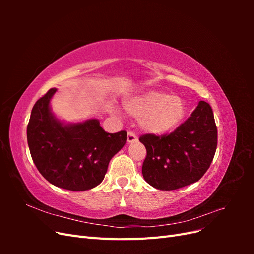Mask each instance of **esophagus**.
Listing matches in <instances>:
<instances>
[{
    "instance_id": "1",
    "label": "esophagus",
    "mask_w": 254,
    "mask_h": 254,
    "mask_svg": "<svg viewBox=\"0 0 254 254\" xmlns=\"http://www.w3.org/2000/svg\"><path fill=\"white\" fill-rule=\"evenodd\" d=\"M136 141H137L136 135L132 131H128V133H127V142L128 143H133V142H136Z\"/></svg>"
}]
</instances>
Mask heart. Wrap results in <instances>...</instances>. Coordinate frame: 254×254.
<instances>
[{"instance_id":"1","label":"heart","mask_w":254,"mask_h":254,"mask_svg":"<svg viewBox=\"0 0 254 254\" xmlns=\"http://www.w3.org/2000/svg\"><path fill=\"white\" fill-rule=\"evenodd\" d=\"M124 108L130 115L140 119V126L144 131L152 134L171 131L186 113V106L181 98L155 90L127 99Z\"/></svg>"}]
</instances>
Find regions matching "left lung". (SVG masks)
Instances as JSON below:
<instances>
[{
	"label": "left lung",
	"instance_id": "left-lung-1",
	"mask_svg": "<svg viewBox=\"0 0 254 254\" xmlns=\"http://www.w3.org/2000/svg\"><path fill=\"white\" fill-rule=\"evenodd\" d=\"M139 140L147 151L142 174L151 187L173 190L194 183L209 170L217 147V127L211 106L200 101L173 132L147 133Z\"/></svg>",
	"mask_w": 254,
	"mask_h": 254
}]
</instances>
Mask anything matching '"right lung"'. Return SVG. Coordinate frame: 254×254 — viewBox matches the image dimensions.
Here are the masks:
<instances>
[{
  "mask_svg": "<svg viewBox=\"0 0 254 254\" xmlns=\"http://www.w3.org/2000/svg\"><path fill=\"white\" fill-rule=\"evenodd\" d=\"M56 91L50 89L33 107L27 125L30 156L38 171L55 187L91 190L104 180L110 160L126 143L127 132H106L96 119L64 124L50 108Z\"/></svg>",
  "mask_w": 254,
  "mask_h": 254,
  "instance_id": "right-lung-1",
  "label": "right lung"
}]
</instances>
